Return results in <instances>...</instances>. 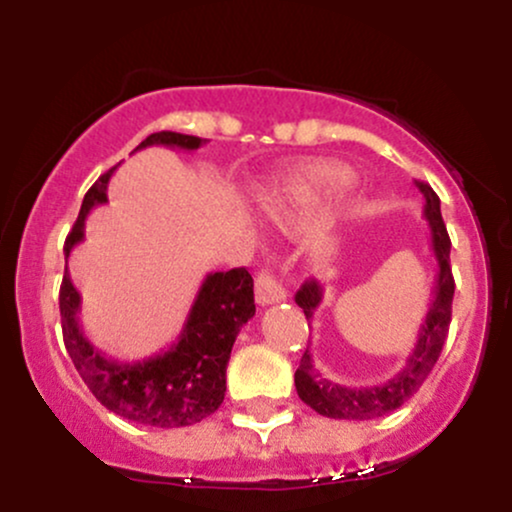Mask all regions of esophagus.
Returning <instances> with one entry per match:
<instances>
[{"label": "esophagus", "mask_w": 512, "mask_h": 512, "mask_svg": "<svg viewBox=\"0 0 512 512\" xmlns=\"http://www.w3.org/2000/svg\"><path fill=\"white\" fill-rule=\"evenodd\" d=\"M255 291H257V303L260 305H272V303L286 301V289L274 279V274L267 272V269L257 274Z\"/></svg>", "instance_id": "1"}]
</instances>
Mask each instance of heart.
<instances>
[{"label": "heart", "instance_id": "b5f03b06", "mask_svg": "<svg viewBox=\"0 0 512 512\" xmlns=\"http://www.w3.org/2000/svg\"><path fill=\"white\" fill-rule=\"evenodd\" d=\"M351 182H354V173H351L349 168L327 166V168L315 170V173L310 175V180L298 187L296 195L310 197L313 192H322V190H344V187H349ZM267 209L272 211V214H279V207H276L274 199H267Z\"/></svg>", "mask_w": 512, "mask_h": 512}]
</instances>
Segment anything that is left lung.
I'll return each mask as SVG.
<instances>
[{"label": "left lung", "mask_w": 512, "mask_h": 512, "mask_svg": "<svg viewBox=\"0 0 512 512\" xmlns=\"http://www.w3.org/2000/svg\"><path fill=\"white\" fill-rule=\"evenodd\" d=\"M416 187H419L421 195L426 199L424 216L428 221V228H431L433 257L438 262L436 284H433V301L426 310V320L419 330V339H416L414 351H411L407 363H404V368L399 373L387 378L385 383L368 387H346L332 383L330 378H325L313 366V356L305 349L301 366L296 370V392L310 409L327 416V419L370 421L399 409L419 390L421 383L428 378V373H431V368L436 366L440 351H443L450 327L452 293H455V281H452L450 269V238L443 216H440L438 195L426 182H416ZM296 303L301 305L305 317L310 320L322 303V286L317 281H305L301 291L296 293Z\"/></svg>", "instance_id": "1"}]
</instances>
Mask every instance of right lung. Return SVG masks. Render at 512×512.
I'll list each match as a JSON object with an SVG mask.
<instances>
[{"label":"right lung","instance_id":"right-lung-1","mask_svg":"<svg viewBox=\"0 0 512 512\" xmlns=\"http://www.w3.org/2000/svg\"><path fill=\"white\" fill-rule=\"evenodd\" d=\"M207 139L178 132L149 134L134 151L146 146L195 151ZM132 151V154H134ZM115 168L93 182L81 202L79 219L64 243L69 260L74 245L84 240V223L93 207L108 202V182ZM252 276L245 267L211 272L199 286L180 337L168 349L142 361H115L86 337L79 325L81 293L64 269L60 315L64 346L76 370L98 402L134 424L180 428L207 419L226 395V366L240 327L255 315Z\"/></svg>","mask_w":512,"mask_h":512}]
</instances>
